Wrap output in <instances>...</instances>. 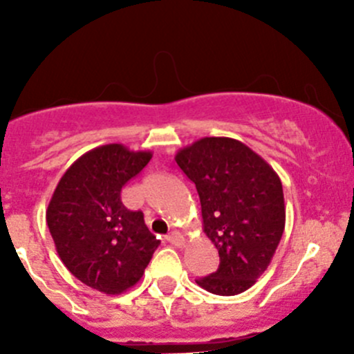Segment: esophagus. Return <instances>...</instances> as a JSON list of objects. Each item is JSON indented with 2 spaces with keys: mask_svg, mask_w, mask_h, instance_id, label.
<instances>
[{
  "mask_svg": "<svg viewBox=\"0 0 354 354\" xmlns=\"http://www.w3.org/2000/svg\"><path fill=\"white\" fill-rule=\"evenodd\" d=\"M166 240L174 246H185V243H187V240H185L183 234L176 233V231H174V233H171V234H167Z\"/></svg>",
  "mask_w": 354,
  "mask_h": 354,
  "instance_id": "esophagus-1",
  "label": "esophagus"
}]
</instances>
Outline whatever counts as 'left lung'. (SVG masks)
Returning <instances> with one entry per match:
<instances>
[{
  "label": "left lung",
  "instance_id": "1",
  "mask_svg": "<svg viewBox=\"0 0 354 354\" xmlns=\"http://www.w3.org/2000/svg\"><path fill=\"white\" fill-rule=\"evenodd\" d=\"M174 159L195 183L203 233L221 259L197 284L214 295H240L266 272L284 233L283 183L267 160L230 137L200 138Z\"/></svg>",
  "mask_w": 354,
  "mask_h": 354
}]
</instances>
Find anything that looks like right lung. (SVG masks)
<instances>
[{"mask_svg": "<svg viewBox=\"0 0 354 354\" xmlns=\"http://www.w3.org/2000/svg\"><path fill=\"white\" fill-rule=\"evenodd\" d=\"M152 159L121 144L95 147L66 169L46 210L65 267L92 289L121 295L138 283L160 245L140 210H128L121 188Z\"/></svg>", "mask_w": 354, "mask_h": 354, "instance_id": "add662e5", "label": "right lung"}]
</instances>
